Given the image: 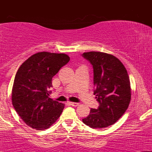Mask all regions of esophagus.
Masks as SVG:
<instances>
[{"instance_id": "1", "label": "esophagus", "mask_w": 152, "mask_h": 152, "mask_svg": "<svg viewBox=\"0 0 152 152\" xmlns=\"http://www.w3.org/2000/svg\"><path fill=\"white\" fill-rule=\"evenodd\" d=\"M69 104H70L71 106H78V103H75V102H69Z\"/></svg>"}]
</instances>
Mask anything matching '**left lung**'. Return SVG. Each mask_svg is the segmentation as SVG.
Returning <instances> with one entry per match:
<instances>
[{"mask_svg": "<svg viewBox=\"0 0 152 152\" xmlns=\"http://www.w3.org/2000/svg\"><path fill=\"white\" fill-rule=\"evenodd\" d=\"M82 56L94 69V94L98 109H91L82 121L93 129L106 128L114 124L125 113L131 101V86L124 64L114 56L103 52L90 51Z\"/></svg>", "mask_w": 152, "mask_h": 152, "instance_id": "left-lung-1", "label": "left lung"}]
</instances>
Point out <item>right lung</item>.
Returning <instances> with one entry per match:
<instances>
[{
    "label": "right lung",
    "instance_id": "obj_1",
    "mask_svg": "<svg viewBox=\"0 0 152 152\" xmlns=\"http://www.w3.org/2000/svg\"><path fill=\"white\" fill-rule=\"evenodd\" d=\"M69 60L64 53L38 52L20 66L12 89V104L28 126L44 130L60 117L64 104L48 96L52 78Z\"/></svg>",
    "mask_w": 152,
    "mask_h": 152
}]
</instances>
